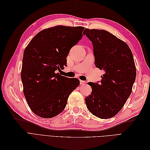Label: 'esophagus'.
I'll use <instances>...</instances> for the list:
<instances>
[{
  "mask_svg": "<svg viewBox=\"0 0 150 150\" xmlns=\"http://www.w3.org/2000/svg\"><path fill=\"white\" fill-rule=\"evenodd\" d=\"M86 83V81H80V84H81V85H84Z\"/></svg>",
  "mask_w": 150,
  "mask_h": 150,
  "instance_id": "obj_1",
  "label": "esophagus"
}]
</instances>
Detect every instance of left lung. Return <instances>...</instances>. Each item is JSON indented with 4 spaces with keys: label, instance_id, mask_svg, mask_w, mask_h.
Returning a JSON list of instances; mask_svg holds the SVG:
<instances>
[{
    "label": "left lung",
    "instance_id": "left-lung-1",
    "mask_svg": "<svg viewBox=\"0 0 150 150\" xmlns=\"http://www.w3.org/2000/svg\"><path fill=\"white\" fill-rule=\"evenodd\" d=\"M83 33L93 44L95 66L104 71L101 81L88 83L92 93L85 103L93 115L111 118L131 93L137 76L133 54L128 44L106 30L85 29Z\"/></svg>",
    "mask_w": 150,
    "mask_h": 150
}]
</instances>
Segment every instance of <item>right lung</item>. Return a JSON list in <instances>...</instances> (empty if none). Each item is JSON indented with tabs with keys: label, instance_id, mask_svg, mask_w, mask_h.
Segmentation results:
<instances>
[{
	"label": "right lung",
	"instance_id": "right-lung-1",
	"mask_svg": "<svg viewBox=\"0 0 150 150\" xmlns=\"http://www.w3.org/2000/svg\"><path fill=\"white\" fill-rule=\"evenodd\" d=\"M84 29L63 25L46 29L25 49L21 79L26 101L36 115L51 118L60 114L69 94L79 85L78 79L56 72L66 66L68 54L82 38Z\"/></svg>",
	"mask_w": 150,
	"mask_h": 150
}]
</instances>
